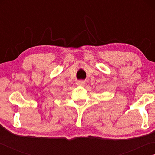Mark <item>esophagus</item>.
I'll use <instances>...</instances> for the list:
<instances>
[{
	"instance_id": "esophagus-1",
	"label": "esophagus",
	"mask_w": 155,
	"mask_h": 155,
	"mask_svg": "<svg viewBox=\"0 0 155 155\" xmlns=\"http://www.w3.org/2000/svg\"><path fill=\"white\" fill-rule=\"evenodd\" d=\"M85 84V82L83 81H78L77 82V85L79 86H83Z\"/></svg>"
}]
</instances>
